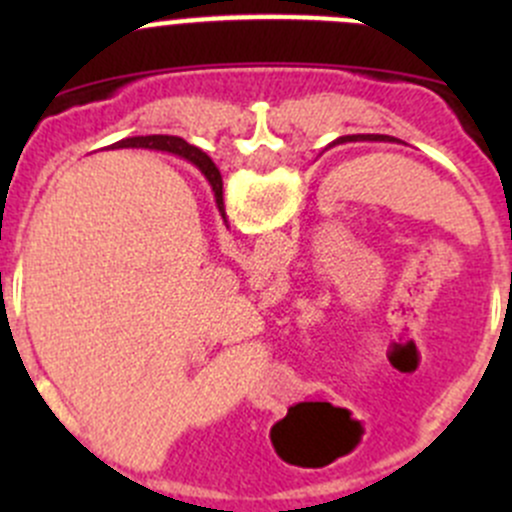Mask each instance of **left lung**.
<instances>
[{"label": "left lung", "mask_w": 512, "mask_h": 512, "mask_svg": "<svg viewBox=\"0 0 512 512\" xmlns=\"http://www.w3.org/2000/svg\"><path fill=\"white\" fill-rule=\"evenodd\" d=\"M352 141H391L389 136H374V133H371V136H356V138H352Z\"/></svg>", "instance_id": "8db88e82"}]
</instances>
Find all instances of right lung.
Instances as JSON below:
<instances>
[{"mask_svg":"<svg viewBox=\"0 0 512 512\" xmlns=\"http://www.w3.org/2000/svg\"><path fill=\"white\" fill-rule=\"evenodd\" d=\"M113 146H118V148H156V151H168V153H175V156L190 160V163H193L195 168L205 175V178H208L210 188H213V193H215V203H218L220 215L225 218L223 178H220L218 165L205 156L203 151H198L195 146H188L183 138H178V136H136V138H126V141L113 143Z\"/></svg>","mask_w":512,"mask_h":512,"instance_id":"add662e5","label":"right lung"}]
</instances>
